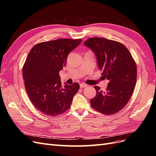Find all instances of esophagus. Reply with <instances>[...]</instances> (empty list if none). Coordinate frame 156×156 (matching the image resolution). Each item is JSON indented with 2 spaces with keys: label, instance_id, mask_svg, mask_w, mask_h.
<instances>
[{
  "label": "esophagus",
  "instance_id": "1",
  "mask_svg": "<svg viewBox=\"0 0 156 156\" xmlns=\"http://www.w3.org/2000/svg\"><path fill=\"white\" fill-rule=\"evenodd\" d=\"M87 87V85L86 84H84V83H81V84H80V87L82 88H85Z\"/></svg>",
  "mask_w": 156,
  "mask_h": 156
}]
</instances>
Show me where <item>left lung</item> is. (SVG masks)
Returning a JSON list of instances; mask_svg holds the SVG:
<instances>
[{"mask_svg": "<svg viewBox=\"0 0 156 156\" xmlns=\"http://www.w3.org/2000/svg\"><path fill=\"white\" fill-rule=\"evenodd\" d=\"M96 56L103 77L108 80L105 91L94 86L96 96L91 106L103 115L122 110L133 94L136 80V66L129 50L119 41L103 37H90L84 42Z\"/></svg>", "mask_w": 156, "mask_h": 156, "instance_id": "8db88e82", "label": "left lung"}]
</instances>
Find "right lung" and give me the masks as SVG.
Here are the masks:
<instances>
[{
    "label": "right lung",
    "instance_id": "right-lung-1",
    "mask_svg": "<svg viewBox=\"0 0 156 156\" xmlns=\"http://www.w3.org/2000/svg\"><path fill=\"white\" fill-rule=\"evenodd\" d=\"M81 39H58L36 44L28 55L23 67V77L32 104L43 114L55 116L69 108L79 84L64 83L62 86L59 72L67 62L72 50Z\"/></svg>",
    "mask_w": 156,
    "mask_h": 156
}]
</instances>
